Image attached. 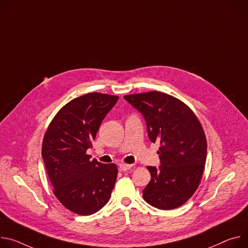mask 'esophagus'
<instances>
[{"mask_svg":"<svg viewBox=\"0 0 248 248\" xmlns=\"http://www.w3.org/2000/svg\"><path fill=\"white\" fill-rule=\"evenodd\" d=\"M131 167H132V165H129V164H124V163L120 164V170H121V171H127V170H129Z\"/></svg>","mask_w":248,"mask_h":248,"instance_id":"34e87169","label":"esophagus"}]
</instances>
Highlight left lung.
<instances>
[{
    "label": "left lung",
    "instance_id": "8db88e82",
    "mask_svg": "<svg viewBox=\"0 0 248 248\" xmlns=\"http://www.w3.org/2000/svg\"><path fill=\"white\" fill-rule=\"evenodd\" d=\"M143 116L151 142H159L160 166H148L151 180L142 191L159 210L182 206L199 187L207 159V140L193 110L180 100L157 91L124 96Z\"/></svg>",
    "mask_w": 248,
    "mask_h": 248
}]
</instances>
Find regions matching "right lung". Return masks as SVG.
I'll return each instance as SVG.
<instances>
[{
	"label": "right lung",
	"mask_w": 248,
	"mask_h": 248,
	"mask_svg": "<svg viewBox=\"0 0 248 248\" xmlns=\"http://www.w3.org/2000/svg\"><path fill=\"white\" fill-rule=\"evenodd\" d=\"M118 96L89 93L66 104L51 121L42 141L41 155L53 193L71 212L89 216L100 211L110 198L118 168L114 163L91 160L92 147L106 115Z\"/></svg>",
	"instance_id": "obj_1"
}]
</instances>
